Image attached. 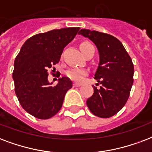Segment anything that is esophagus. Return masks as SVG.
Segmentation results:
<instances>
[{
	"instance_id": "34e87169",
	"label": "esophagus",
	"mask_w": 152,
	"mask_h": 152,
	"mask_svg": "<svg viewBox=\"0 0 152 152\" xmlns=\"http://www.w3.org/2000/svg\"><path fill=\"white\" fill-rule=\"evenodd\" d=\"M80 85H81V84H79V83H74V84H73L74 87H80Z\"/></svg>"
}]
</instances>
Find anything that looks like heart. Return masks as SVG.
I'll return each instance as SVG.
<instances>
[{
  "mask_svg": "<svg viewBox=\"0 0 152 152\" xmlns=\"http://www.w3.org/2000/svg\"><path fill=\"white\" fill-rule=\"evenodd\" d=\"M88 45H91V44H89L88 42H84L82 43L80 45V49H84L85 47L88 46ZM88 72L85 69H83V68H72V69H70L68 70L67 72H66V75L68 76V78H70L71 80L74 81H76V82H81L84 78V76H86Z\"/></svg>",
  "mask_w": 152,
  "mask_h": 152,
  "instance_id": "obj_1",
  "label": "heart"
}]
</instances>
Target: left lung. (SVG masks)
Instances as JSON below:
<instances>
[{
	"label": "left lung",
	"mask_w": 152,
	"mask_h": 152,
	"mask_svg": "<svg viewBox=\"0 0 152 152\" xmlns=\"http://www.w3.org/2000/svg\"><path fill=\"white\" fill-rule=\"evenodd\" d=\"M79 34L94 43L99 56L94 78L101 87H93L94 93L87 99V106L98 117H112L122 109L130 95L134 75L132 61L122 43L112 35L84 28Z\"/></svg>",
	"instance_id": "1"
}]
</instances>
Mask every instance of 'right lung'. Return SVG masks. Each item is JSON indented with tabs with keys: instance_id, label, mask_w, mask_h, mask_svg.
<instances>
[{
	"instance_id": "1",
	"label": "right lung",
	"mask_w": 152,
	"mask_h": 152,
	"mask_svg": "<svg viewBox=\"0 0 152 152\" xmlns=\"http://www.w3.org/2000/svg\"><path fill=\"white\" fill-rule=\"evenodd\" d=\"M80 28H64L34 35L28 39L14 61L15 92L24 109L34 117L46 120L61 110L66 92L72 87L65 76L52 86L48 70L60 61L66 45Z\"/></svg>"
}]
</instances>
